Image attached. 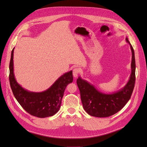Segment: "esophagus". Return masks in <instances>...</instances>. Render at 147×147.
Here are the masks:
<instances>
[{"instance_id":"1","label":"esophagus","mask_w":147,"mask_h":147,"mask_svg":"<svg viewBox=\"0 0 147 147\" xmlns=\"http://www.w3.org/2000/svg\"><path fill=\"white\" fill-rule=\"evenodd\" d=\"M80 73V70L79 68L76 67L73 70V75L75 78H77Z\"/></svg>"}]
</instances>
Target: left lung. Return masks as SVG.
I'll return each instance as SVG.
<instances>
[{
	"mask_svg": "<svg viewBox=\"0 0 147 147\" xmlns=\"http://www.w3.org/2000/svg\"><path fill=\"white\" fill-rule=\"evenodd\" d=\"M126 40L132 51L131 74L123 88L112 94H104L80 77L77 80L83 107L91 116L99 118L112 116L121 110L131 98L136 82V61L134 49L127 37Z\"/></svg>",
	"mask_w": 147,
	"mask_h": 147,
	"instance_id": "left-lung-1",
	"label": "left lung"
}]
</instances>
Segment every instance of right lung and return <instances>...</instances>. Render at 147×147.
Returning a JSON list of instances; mask_svg holds the SVG:
<instances>
[{
	"label": "right lung",
	"mask_w": 147,
	"mask_h": 147,
	"mask_svg": "<svg viewBox=\"0 0 147 147\" xmlns=\"http://www.w3.org/2000/svg\"><path fill=\"white\" fill-rule=\"evenodd\" d=\"M13 51L10 62L9 80L13 94L26 112L38 118L51 117L58 112L61 107L65 89L73 82L72 71L65 73L48 90L41 92H30L24 90L16 82L13 73Z\"/></svg>",
	"instance_id": "1"
}]
</instances>
